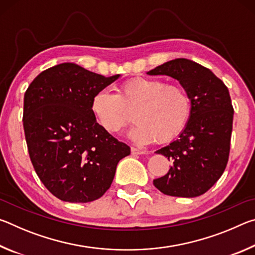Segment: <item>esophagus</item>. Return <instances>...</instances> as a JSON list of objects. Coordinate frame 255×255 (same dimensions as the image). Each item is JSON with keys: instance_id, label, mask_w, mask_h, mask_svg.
Listing matches in <instances>:
<instances>
[{"instance_id": "obj_1", "label": "esophagus", "mask_w": 255, "mask_h": 255, "mask_svg": "<svg viewBox=\"0 0 255 255\" xmlns=\"http://www.w3.org/2000/svg\"><path fill=\"white\" fill-rule=\"evenodd\" d=\"M146 150L144 149H140V148H137V147H131V154L132 155H141V154H145Z\"/></svg>"}]
</instances>
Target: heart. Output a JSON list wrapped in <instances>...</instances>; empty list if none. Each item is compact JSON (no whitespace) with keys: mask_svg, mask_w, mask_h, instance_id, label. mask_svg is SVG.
<instances>
[{"mask_svg":"<svg viewBox=\"0 0 255 255\" xmlns=\"http://www.w3.org/2000/svg\"><path fill=\"white\" fill-rule=\"evenodd\" d=\"M91 111L106 131L118 133L131 122L129 136L139 144L169 143L187 128L192 115V101L182 85L167 84L154 77H135L120 84L117 92H98Z\"/></svg>","mask_w":255,"mask_h":255,"instance_id":"1","label":"heart"}]
</instances>
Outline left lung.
<instances>
[{
  "mask_svg": "<svg viewBox=\"0 0 255 255\" xmlns=\"http://www.w3.org/2000/svg\"><path fill=\"white\" fill-rule=\"evenodd\" d=\"M178 80L192 101V115L183 132L156 150L172 162L167 174L153 183L164 195H204L225 171L231 148L233 109L227 86L208 68L176 58L147 72Z\"/></svg>",
  "mask_w": 255,
  "mask_h": 255,
  "instance_id": "1",
  "label": "left lung"
}]
</instances>
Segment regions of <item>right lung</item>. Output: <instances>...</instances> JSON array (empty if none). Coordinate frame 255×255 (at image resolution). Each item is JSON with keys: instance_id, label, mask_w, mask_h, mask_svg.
<instances>
[{"instance_id": "add662e5", "label": "right lung", "mask_w": 255, "mask_h": 255, "mask_svg": "<svg viewBox=\"0 0 255 255\" xmlns=\"http://www.w3.org/2000/svg\"><path fill=\"white\" fill-rule=\"evenodd\" d=\"M63 63L41 72L24 93L23 129L37 175L55 197L90 202L105 195L130 148L97 123L91 102L119 79Z\"/></svg>"}]
</instances>
